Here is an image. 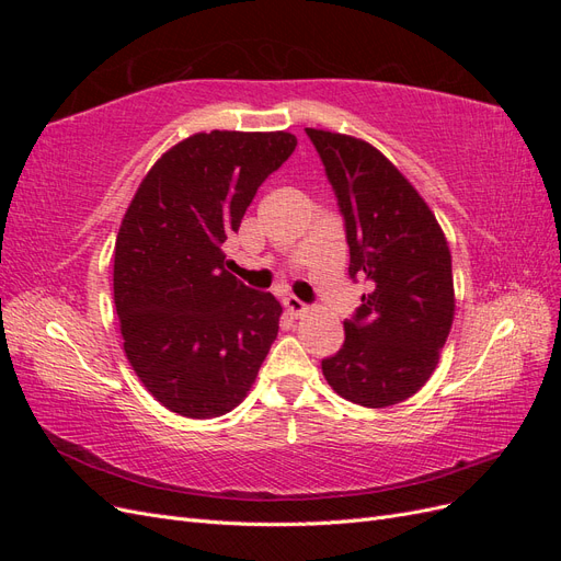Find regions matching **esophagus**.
Wrapping results in <instances>:
<instances>
[{"mask_svg": "<svg viewBox=\"0 0 561 561\" xmlns=\"http://www.w3.org/2000/svg\"><path fill=\"white\" fill-rule=\"evenodd\" d=\"M283 307H285V311L287 313H290L293 318H299V316H304V313H307L309 311V307H307V304H304L299 297H285L283 299Z\"/></svg>", "mask_w": 561, "mask_h": 561, "instance_id": "34e87169", "label": "esophagus"}]
</instances>
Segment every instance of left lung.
Wrapping results in <instances>:
<instances>
[{
	"mask_svg": "<svg viewBox=\"0 0 561 561\" xmlns=\"http://www.w3.org/2000/svg\"><path fill=\"white\" fill-rule=\"evenodd\" d=\"M325 165L351 250L348 276L365 283L344 320V346L322 360L334 393L390 407L431 379L454 320L451 252L433 210L377 147L307 128Z\"/></svg>",
	"mask_w": 561,
	"mask_h": 561,
	"instance_id": "1",
	"label": "left lung"
}]
</instances>
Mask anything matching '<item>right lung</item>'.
<instances>
[{
    "label": "right lung",
    "mask_w": 561,
    "mask_h": 561,
    "mask_svg": "<svg viewBox=\"0 0 561 561\" xmlns=\"http://www.w3.org/2000/svg\"><path fill=\"white\" fill-rule=\"evenodd\" d=\"M293 133H196L149 168L118 227L114 307L135 375L165 410L213 419L241 404L278 334L280 304L225 260Z\"/></svg>",
    "instance_id": "1"
}]
</instances>
